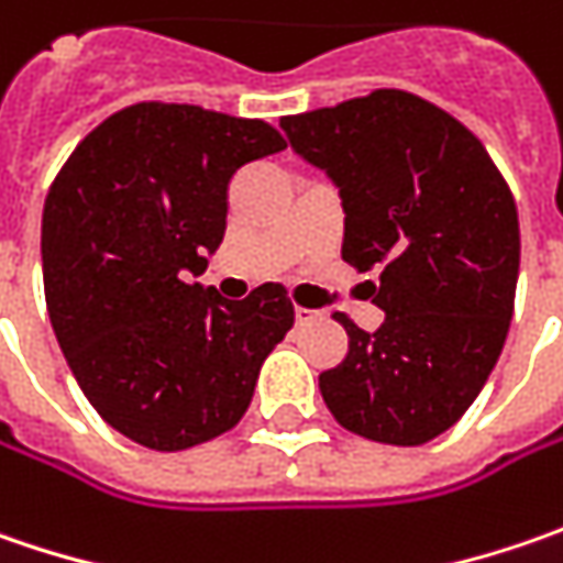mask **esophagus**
<instances>
[{
    "label": "esophagus",
    "instance_id": "esophagus-1",
    "mask_svg": "<svg viewBox=\"0 0 563 563\" xmlns=\"http://www.w3.org/2000/svg\"><path fill=\"white\" fill-rule=\"evenodd\" d=\"M318 318V311H311L306 306H296V324H308V321H314Z\"/></svg>",
    "mask_w": 563,
    "mask_h": 563
}]
</instances>
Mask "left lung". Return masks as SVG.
I'll return each instance as SVG.
<instances>
[{
	"label": "left lung",
	"instance_id": "obj_1",
	"mask_svg": "<svg viewBox=\"0 0 563 563\" xmlns=\"http://www.w3.org/2000/svg\"><path fill=\"white\" fill-rule=\"evenodd\" d=\"M292 147L343 195V261L378 271L375 333L350 314V350L318 387L346 431L416 448L473 406L504 350L520 220L510 185L451 112L380 87L324 110L283 115Z\"/></svg>",
	"mask_w": 563,
	"mask_h": 563
}]
</instances>
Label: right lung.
I'll list each match as a JSON object with an SVG mask.
<instances>
[{
    "label": "right lung",
    "instance_id": "1",
    "mask_svg": "<svg viewBox=\"0 0 563 563\" xmlns=\"http://www.w3.org/2000/svg\"><path fill=\"white\" fill-rule=\"evenodd\" d=\"M283 147L264 119L144 100L103 119L46 191L49 324L90 406L141 448L188 451L239 426L296 321L280 283L242 302L185 283L223 242L235 173Z\"/></svg>",
    "mask_w": 563,
    "mask_h": 563
}]
</instances>
